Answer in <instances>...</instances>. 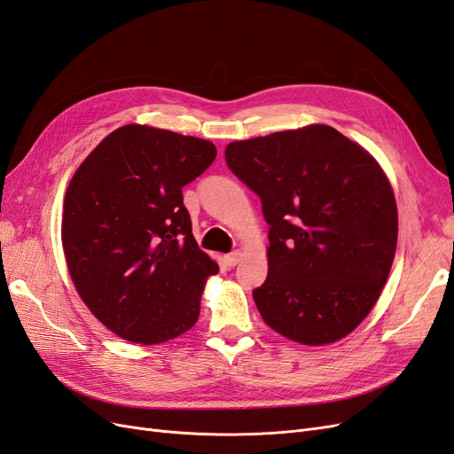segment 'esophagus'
<instances>
[{
    "instance_id": "obj_1",
    "label": "esophagus",
    "mask_w": 454,
    "mask_h": 454,
    "mask_svg": "<svg viewBox=\"0 0 454 454\" xmlns=\"http://www.w3.org/2000/svg\"><path fill=\"white\" fill-rule=\"evenodd\" d=\"M240 257H242V254H240V252L227 254V255H225V265H227V267H235V265H239Z\"/></svg>"
}]
</instances>
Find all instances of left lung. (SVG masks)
<instances>
[{
    "instance_id": "obj_1",
    "label": "left lung",
    "mask_w": 454,
    "mask_h": 454,
    "mask_svg": "<svg viewBox=\"0 0 454 454\" xmlns=\"http://www.w3.org/2000/svg\"><path fill=\"white\" fill-rule=\"evenodd\" d=\"M225 160L270 227L269 274L254 290L265 324L310 347L347 337L395 255L397 208L379 162L327 125L232 142Z\"/></svg>"
}]
</instances>
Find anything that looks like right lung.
<instances>
[{
  "label": "right lung",
  "mask_w": 454,
  "mask_h": 454,
  "mask_svg": "<svg viewBox=\"0 0 454 454\" xmlns=\"http://www.w3.org/2000/svg\"><path fill=\"white\" fill-rule=\"evenodd\" d=\"M215 155L208 140L125 125L67 185V270L90 312L121 339L157 345L197 324L206 278L219 267L199 248L182 187Z\"/></svg>",
  "instance_id": "1"
}]
</instances>
